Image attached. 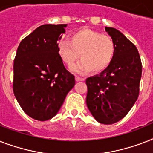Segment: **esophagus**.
Listing matches in <instances>:
<instances>
[{
    "label": "esophagus",
    "mask_w": 153,
    "mask_h": 153,
    "mask_svg": "<svg viewBox=\"0 0 153 153\" xmlns=\"http://www.w3.org/2000/svg\"><path fill=\"white\" fill-rule=\"evenodd\" d=\"M75 80H76L77 82H81V81H84V79L83 78H81V77L76 76L75 77Z\"/></svg>",
    "instance_id": "obj_1"
}]
</instances>
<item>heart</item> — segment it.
<instances>
[{"mask_svg": "<svg viewBox=\"0 0 153 153\" xmlns=\"http://www.w3.org/2000/svg\"><path fill=\"white\" fill-rule=\"evenodd\" d=\"M116 52V44L111 37L88 28H82L70 36V42L62 41L58 53L62 62L72 67L76 60H82L71 68L77 74L91 71L100 73L111 64Z\"/></svg>", "mask_w": 153, "mask_h": 153, "instance_id": "heart-1", "label": "heart"}]
</instances>
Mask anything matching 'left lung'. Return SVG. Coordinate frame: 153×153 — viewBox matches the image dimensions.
Segmentation results:
<instances>
[{
    "label": "left lung",
    "instance_id": "8db88e82",
    "mask_svg": "<svg viewBox=\"0 0 153 153\" xmlns=\"http://www.w3.org/2000/svg\"><path fill=\"white\" fill-rule=\"evenodd\" d=\"M105 30L115 42L116 52L106 70L86 79V101L96 121L111 125L123 118L137 99L142 65L132 42L116 28Z\"/></svg>",
    "mask_w": 153,
    "mask_h": 153
}]
</instances>
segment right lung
<instances>
[{"mask_svg": "<svg viewBox=\"0 0 153 153\" xmlns=\"http://www.w3.org/2000/svg\"><path fill=\"white\" fill-rule=\"evenodd\" d=\"M66 25H44L20 42L13 64V93L25 114L37 121L55 117L75 84L58 53Z\"/></svg>", "mask_w": 153, "mask_h": 153, "instance_id": "1", "label": "right lung"}]
</instances>
